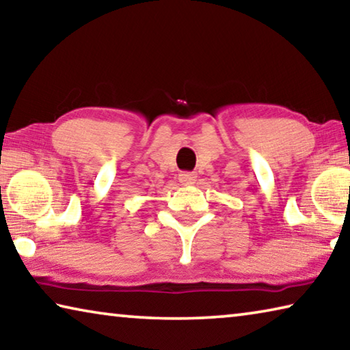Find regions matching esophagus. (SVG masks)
Segmentation results:
<instances>
[{"label":"esophagus","mask_w":350,"mask_h":350,"mask_svg":"<svg viewBox=\"0 0 350 350\" xmlns=\"http://www.w3.org/2000/svg\"><path fill=\"white\" fill-rule=\"evenodd\" d=\"M178 180L185 186H191L197 181V174H193V172H181Z\"/></svg>","instance_id":"1"}]
</instances>
